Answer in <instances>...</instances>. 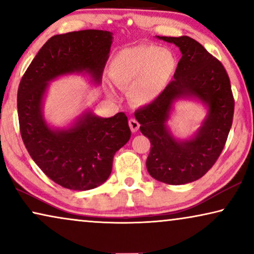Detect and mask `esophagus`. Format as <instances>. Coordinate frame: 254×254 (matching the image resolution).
Listing matches in <instances>:
<instances>
[{"instance_id":"esophagus-1","label":"esophagus","mask_w":254,"mask_h":254,"mask_svg":"<svg viewBox=\"0 0 254 254\" xmlns=\"http://www.w3.org/2000/svg\"><path fill=\"white\" fill-rule=\"evenodd\" d=\"M129 127H130V130L133 131V133H135V131H137L138 128H140V124H138V121L136 119H134V118H131V119H129Z\"/></svg>"}]
</instances>
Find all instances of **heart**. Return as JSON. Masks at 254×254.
<instances>
[{"label": "heart", "mask_w": 254, "mask_h": 254, "mask_svg": "<svg viewBox=\"0 0 254 254\" xmlns=\"http://www.w3.org/2000/svg\"><path fill=\"white\" fill-rule=\"evenodd\" d=\"M176 69V58L168 48L142 44L120 51L110 64V77L129 90L131 102L144 105L162 95Z\"/></svg>", "instance_id": "1"}]
</instances>
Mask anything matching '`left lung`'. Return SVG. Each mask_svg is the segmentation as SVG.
I'll list each match as a JSON object with an SVG mask.
<instances>
[{
    "mask_svg": "<svg viewBox=\"0 0 254 254\" xmlns=\"http://www.w3.org/2000/svg\"><path fill=\"white\" fill-rule=\"evenodd\" d=\"M182 52L173 79L157 99L135 111L141 133L150 140L147 169L152 178L170 185L200 179L220 157L234 119L235 99L223 64L192 38L158 37ZM195 96L208 114L193 139L176 140L166 127L176 99Z\"/></svg>",
    "mask_w": 254,
    "mask_h": 254,
    "instance_id": "obj_1",
    "label": "left lung"
}]
</instances>
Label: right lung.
Masks as SVG:
<instances>
[{"label":"right lung","mask_w":254,"mask_h":254,"mask_svg":"<svg viewBox=\"0 0 254 254\" xmlns=\"http://www.w3.org/2000/svg\"><path fill=\"white\" fill-rule=\"evenodd\" d=\"M112 33L82 30L50 38L20 79L17 92L19 130L29 154L43 172L64 189L88 190L106 182L113 157L130 137L124 112L111 118L84 113L69 129H52L41 103L47 83L60 75L85 71L100 82Z\"/></svg>","instance_id":"add662e5"}]
</instances>
